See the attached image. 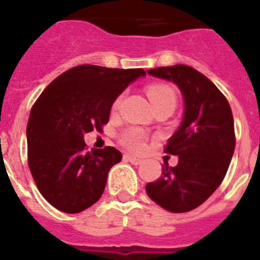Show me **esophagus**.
Segmentation results:
<instances>
[{"mask_svg":"<svg viewBox=\"0 0 260 260\" xmlns=\"http://www.w3.org/2000/svg\"><path fill=\"white\" fill-rule=\"evenodd\" d=\"M124 158H125L128 162L132 163V165H136V166H138V165H142L143 163V159L136 158V156H132V155H124Z\"/></svg>","mask_w":260,"mask_h":260,"instance_id":"1","label":"esophagus"}]
</instances>
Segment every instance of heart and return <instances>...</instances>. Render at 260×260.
<instances>
[{
  "mask_svg": "<svg viewBox=\"0 0 260 260\" xmlns=\"http://www.w3.org/2000/svg\"><path fill=\"white\" fill-rule=\"evenodd\" d=\"M147 95L150 98L151 104L155 108L162 105H173L175 108L177 105V93L173 86L167 85V83H152L150 86H147ZM122 95L116 97V100L112 104V110H117L120 104H121ZM118 140L122 146L128 148L129 151L134 152H142L146 150L147 142H148V135L146 131L142 128H128V129L122 131Z\"/></svg>",
  "mask_w": 260,
  "mask_h": 260,
  "instance_id": "1",
  "label": "heart"
}]
</instances>
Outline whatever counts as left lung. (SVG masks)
<instances>
[{"label": "left lung", "instance_id": "left-lung-1", "mask_svg": "<svg viewBox=\"0 0 260 260\" xmlns=\"http://www.w3.org/2000/svg\"><path fill=\"white\" fill-rule=\"evenodd\" d=\"M147 73L173 81L185 98L181 126L169 139L165 152L178 165H163L162 177L148 182V197L163 209L185 213L208 200L225 177L234 155V116L225 95L209 78L186 64L151 69Z\"/></svg>", "mask_w": 260, "mask_h": 260}]
</instances>
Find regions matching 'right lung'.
I'll return each mask as SVG.
<instances>
[{
	"label": "right lung",
	"mask_w": 260,
	"mask_h": 260,
	"mask_svg": "<svg viewBox=\"0 0 260 260\" xmlns=\"http://www.w3.org/2000/svg\"><path fill=\"white\" fill-rule=\"evenodd\" d=\"M143 69L81 64L64 71L32 106L26 125L28 166L42 196L64 213H79L104 193L122 155L114 147L87 151L83 136L109 121L112 104Z\"/></svg>",
	"instance_id": "obj_1"
}]
</instances>
